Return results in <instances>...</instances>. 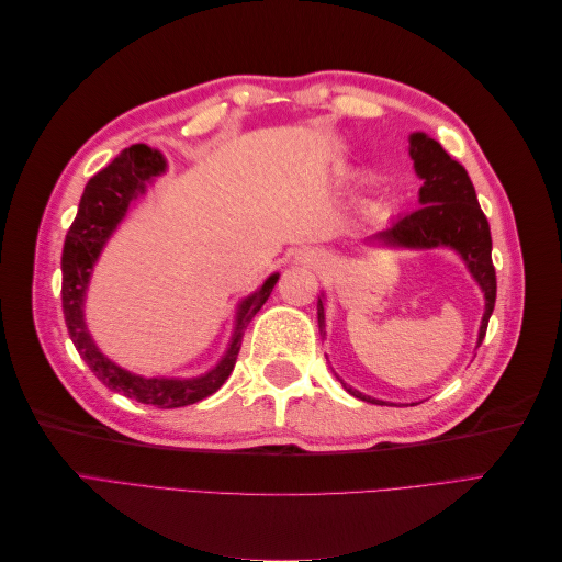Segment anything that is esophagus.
I'll return each mask as SVG.
<instances>
[{"instance_id": "esophagus-1", "label": "esophagus", "mask_w": 562, "mask_h": 562, "mask_svg": "<svg viewBox=\"0 0 562 562\" xmlns=\"http://www.w3.org/2000/svg\"><path fill=\"white\" fill-rule=\"evenodd\" d=\"M293 260H295L297 265H307V267H318V265L323 262L321 252H318L316 248H300V250H295Z\"/></svg>"}]
</instances>
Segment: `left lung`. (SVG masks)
<instances>
[{
    "label": "left lung",
    "instance_id": "obj_1",
    "mask_svg": "<svg viewBox=\"0 0 562 562\" xmlns=\"http://www.w3.org/2000/svg\"><path fill=\"white\" fill-rule=\"evenodd\" d=\"M411 159L415 161V173L422 178L419 209L394 220L389 227L370 234L363 244L411 250L452 248L459 252V258L464 260L471 277L485 295V312L479 328V342H475V347H481L497 300V277L495 265H492V236L487 217L479 206V196H475L467 168L454 161L427 133L411 135ZM316 310L318 333L326 335V307H323L321 297ZM342 386L356 398L389 405L386 401L361 394V391L351 389L345 382Z\"/></svg>",
    "mask_w": 562,
    "mask_h": 562
}]
</instances>
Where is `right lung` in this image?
Here are the masks:
<instances>
[{
	"label": "right lung",
	"instance_id": "obj_1",
	"mask_svg": "<svg viewBox=\"0 0 562 562\" xmlns=\"http://www.w3.org/2000/svg\"><path fill=\"white\" fill-rule=\"evenodd\" d=\"M166 171V159L161 151L147 145H131L119 155L103 171L95 173L79 201V211L75 223L65 236L63 246V314L65 326L70 333L77 351L93 375L108 389L119 391L126 398H133L145 405L155 407H182L199 403L227 382L232 375L236 356L241 349V339L252 316L262 310V304L274 291L279 274H271L258 291L241 300L236 310V323L232 333V342L223 359L215 368L203 372L199 378H143L135 372L124 370L110 361L93 342V337L83 321V300H87V288L93 274V267L103 252L112 232L126 217L133 199L145 194L147 182Z\"/></svg>",
	"mask_w": 562,
	"mask_h": 562
}]
</instances>
